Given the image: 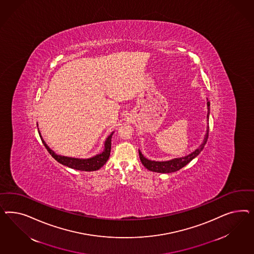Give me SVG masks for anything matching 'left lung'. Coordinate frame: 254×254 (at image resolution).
<instances>
[{
	"mask_svg": "<svg viewBox=\"0 0 254 254\" xmlns=\"http://www.w3.org/2000/svg\"><path fill=\"white\" fill-rule=\"evenodd\" d=\"M207 105H208V116H207V118H208V121L209 106H210L209 101L207 102ZM208 137V127H207V133H206L205 138H204V140H203V143H202L196 150H194L192 153L188 154V155H186V156H184V157L174 158V159H171V160H169V161H152V160L147 159L146 157H144L143 154H141V152L138 150L139 159H140V161L142 163V165H143L147 169H149L150 171L158 172V173H171V172H175V171H177L179 169L184 168L185 166H186L188 163H190V162L192 161L194 157H196V156L201 153V151L203 150L205 144L207 143Z\"/></svg>",
	"mask_w": 254,
	"mask_h": 254,
	"instance_id": "left-lung-1",
	"label": "left lung"
}]
</instances>
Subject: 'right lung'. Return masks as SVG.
<instances>
[{"label": "right lung", "instance_id": "1", "mask_svg": "<svg viewBox=\"0 0 254 254\" xmlns=\"http://www.w3.org/2000/svg\"><path fill=\"white\" fill-rule=\"evenodd\" d=\"M40 138L42 139L44 145L48 151V153L51 154L55 159L59 163H61L64 166H67L70 169H77V170H82V171H95L100 169L109 159V156L111 154V147H112V136L114 132L111 133L110 136H108L105 142H104V150L102 153L97 154L90 158H74V157H69V156H64V155H60L55 153L53 150H51L48 145L46 144V141L43 139L41 133L38 130Z\"/></svg>", "mask_w": 254, "mask_h": 254}]
</instances>
